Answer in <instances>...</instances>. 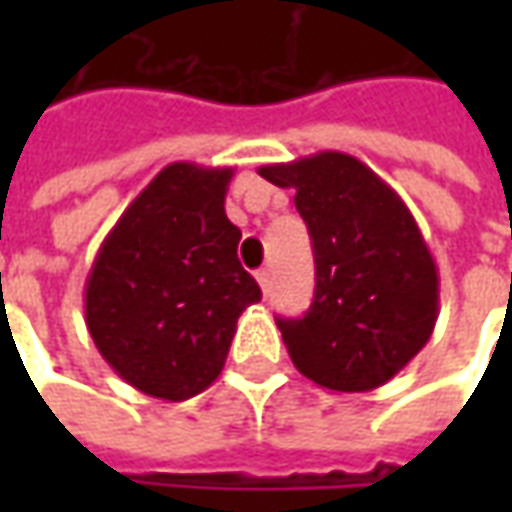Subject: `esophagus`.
I'll return each instance as SVG.
<instances>
[{"label":"esophagus","instance_id":"esophagus-1","mask_svg":"<svg viewBox=\"0 0 512 512\" xmlns=\"http://www.w3.org/2000/svg\"><path fill=\"white\" fill-rule=\"evenodd\" d=\"M256 282H259V287L267 293V287H270V270H267V267L256 270Z\"/></svg>","mask_w":512,"mask_h":512}]
</instances>
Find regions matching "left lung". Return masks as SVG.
<instances>
[{"label": "left lung", "instance_id": "1", "mask_svg": "<svg viewBox=\"0 0 512 512\" xmlns=\"http://www.w3.org/2000/svg\"><path fill=\"white\" fill-rule=\"evenodd\" d=\"M293 187L316 259V293L302 319H279L296 370L336 393L390 382L439 319V270L402 196L356 156L322 150L265 165Z\"/></svg>", "mask_w": 512, "mask_h": 512}]
</instances>
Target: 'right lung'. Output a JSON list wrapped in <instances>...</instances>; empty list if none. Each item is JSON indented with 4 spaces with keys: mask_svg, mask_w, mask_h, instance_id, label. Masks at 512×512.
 <instances>
[{
    "mask_svg": "<svg viewBox=\"0 0 512 512\" xmlns=\"http://www.w3.org/2000/svg\"><path fill=\"white\" fill-rule=\"evenodd\" d=\"M233 168H162L99 247L85 282V322L102 359L130 387L185 402L216 382L242 310L262 299L239 265L227 219Z\"/></svg>",
    "mask_w": 512,
    "mask_h": 512,
    "instance_id": "obj_1",
    "label": "right lung"
}]
</instances>
